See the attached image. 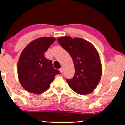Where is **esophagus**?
<instances>
[{
	"mask_svg": "<svg viewBox=\"0 0 125 125\" xmlns=\"http://www.w3.org/2000/svg\"><path fill=\"white\" fill-rule=\"evenodd\" d=\"M60 72L61 73H63V68L62 67V68H61L60 69Z\"/></svg>",
	"mask_w": 125,
	"mask_h": 125,
	"instance_id": "34e87169",
	"label": "esophagus"
}]
</instances>
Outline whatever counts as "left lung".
<instances>
[{
  "label": "left lung",
  "mask_w": 125,
  "mask_h": 125,
  "mask_svg": "<svg viewBox=\"0 0 125 125\" xmlns=\"http://www.w3.org/2000/svg\"><path fill=\"white\" fill-rule=\"evenodd\" d=\"M57 40L70 54L74 64V76L67 79L69 87L80 95L90 94L98 85L102 74L98 51L90 42L81 38L64 36Z\"/></svg>",
  "instance_id": "8db88e82"
}]
</instances>
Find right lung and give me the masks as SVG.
<instances>
[{"label":"right lung","mask_w":125,"mask_h":125,"mask_svg":"<svg viewBox=\"0 0 125 125\" xmlns=\"http://www.w3.org/2000/svg\"><path fill=\"white\" fill-rule=\"evenodd\" d=\"M55 40L51 37L38 38L27 45L21 53L18 62V78L27 92L41 94L49 88L55 75L61 73L44 54Z\"/></svg>","instance_id":"add662e5"}]
</instances>
